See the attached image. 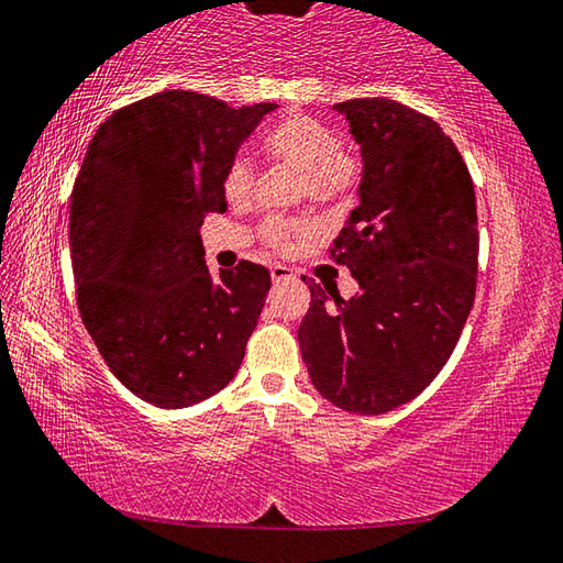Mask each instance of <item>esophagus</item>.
Listing matches in <instances>:
<instances>
[{
    "label": "esophagus",
    "mask_w": 563,
    "mask_h": 563,
    "mask_svg": "<svg viewBox=\"0 0 563 563\" xmlns=\"http://www.w3.org/2000/svg\"><path fill=\"white\" fill-rule=\"evenodd\" d=\"M269 272H272V282H276V284L294 279V272L289 269V266H284V264H274Z\"/></svg>",
    "instance_id": "34e87169"
}]
</instances>
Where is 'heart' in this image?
Returning <instances> with one entry per match:
<instances>
[{
	"label": "heart",
	"instance_id": "1",
	"mask_svg": "<svg viewBox=\"0 0 563 563\" xmlns=\"http://www.w3.org/2000/svg\"><path fill=\"white\" fill-rule=\"evenodd\" d=\"M264 153L272 161L291 167L301 175L303 192L311 202L331 205L351 192L358 177V163L349 151L339 147L336 135L309 115L291 113L276 121L264 133ZM254 167L244 155H236L224 173V195L230 202H242L252 190ZM307 234V224L287 217H272L260 230L264 244L289 250L294 240Z\"/></svg>",
	"mask_w": 563,
	"mask_h": 563
}]
</instances>
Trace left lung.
Wrapping results in <instances>:
<instances>
[{"label":"left lung","instance_id":"8db88e82","mask_svg":"<svg viewBox=\"0 0 563 563\" xmlns=\"http://www.w3.org/2000/svg\"><path fill=\"white\" fill-rule=\"evenodd\" d=\"M361 145V205L333 240L358 294L307 282L299 327L309 378L333 406L380 416L426 390L465 329L477 289L475 185L450 135L390 98L333 106Z\"/></svg>","mask_w":563,"mask_h":563}]
</instances>
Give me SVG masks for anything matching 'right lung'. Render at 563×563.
Here are the masks:
<instances>
[{
	"label": "right lung",
	"instance_id": "right-lung-1",
	"mask_svg": "<svg viewBox=\"0 0 563 563\" xmlns=\"http://www.w3.org/2000/svg\"><path fill=\"white\" fill-rule=\"evenodd\" d=\"M274 108L163 91L88 143L68 222L78 311L113 376L157 408L195 406L242 366L272 276L242 260L214 279L200 227L227 210V167Z\"/></svg>",
	"mask_w": 563,
	"mask_h": 563
}]
</instances>
